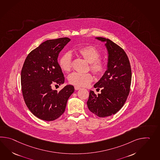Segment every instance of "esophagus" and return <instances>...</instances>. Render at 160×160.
<instances>
[{"instance_id":"obj_1","label":"esophagus","mask_w":160,"mask_h":160,"mask_svg":"<svg viewBox=\"0 0 160 160\" xmlns=\"http://www.w3.org/2000/svg\"><path fill=\"white\" fill-rule=\"evenodd\" d=\"M81 88L80 87H78V86H77V85H75V90H78V89H80Z\"/></svg>"}]
</instances>
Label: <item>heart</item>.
Wrapping results in <instances>:
<instances>
[{
    "label": "heart",
    "instance_id": "obj_1",
    "mask_svg": "<svg viewBox=\"0 0 160 160\" xmlns=\"http://www.w3.org/2000/svg\"><path fill=\"white\" fill-rule=\"evenodd\" d=\"M77 52L84 60L90 63V69L96 75H102L106 69L104 61L99 58L100 53L95 46L86 45L79 48ZM61 69L65 72L71 71L72 68V56L69 52L64 53L58 60ZM93 77L90 73L73 72L68 76V81L71 84L85 87L92 82Z\"/></svg>",
    "mask_w": 160,
    "mask_h": 160
}]
</instances>
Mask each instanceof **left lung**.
<instances>
[{
	"label": "left lung",
	"mask_w": 160,
	"mask_h": 160,
	"mask_svg": "<svg viewBox=\"0 0 160 160\" xmlns=\"http://www.w3.org/2000/svg\"><path fill=\"white\" fill-rule=\"evenodd\" d=\"M96 38L106 42L107 69L94 85L95 88H102L101 93L96 95L90 91L87 104L91 112L104 118L116 114L123 106L130 90L132 69L128 56L122 48L110 39Z\"/></svg>",
	"instance_id": "obj_1"
}]
</instances>
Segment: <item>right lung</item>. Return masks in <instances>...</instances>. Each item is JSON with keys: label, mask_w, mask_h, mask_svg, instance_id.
<instances>
[{"label": "right lung", "mask_w": 160, "mask_h": 160, "mask_svg": "<svg viewBox=\"0 0 160 160\" xmlns=\"http://www.w3.org/2000/svg\"><path fill=\"white\" fill-rule=\"evenodd\" d=\"M70 41L64 37L43 42L28 54L22 69V91L25 103L32 114L43 121L60 117L75 91L71 85H66L59 92L52 89L53 85L64 84V74L57 58Z\"/></svg>", "instance_id": "add662e5"}]
</instances>
